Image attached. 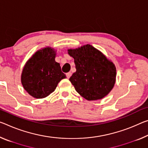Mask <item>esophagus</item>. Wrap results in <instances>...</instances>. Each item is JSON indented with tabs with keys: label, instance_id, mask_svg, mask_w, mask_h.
<instances>
[{
	"label": "esophagus",
	"instance_id": "1",
	"mask_svg": "<svg viewBox=\"0 0 148 148\" xmlns=\"http://www.w3.org/2000/svg\"><path fill=\"white\" fill-rule=\"evenodd\" d=\"M72 76V73L71 72H68V73H66V77L67 78H70V76Z\"/></svg>",
	"mask_w": 148,
	"mask_h": 148
}]
</instances>
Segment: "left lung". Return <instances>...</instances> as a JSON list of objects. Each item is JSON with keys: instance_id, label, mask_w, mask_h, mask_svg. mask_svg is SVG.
Wrapping results in <instances>:
<instances>
[{"instance_id": "left-lung-1", "label": "left lung", "mask_w": 148, "mask_h": 148, "mask_svg": "<svg viewBox=\"0 0 148 148\" xmlns=\"http://www.w3.org/2000/svg\"><path fill=\"white\" fill-rule=\"evenodd\" d=\"M76 71L69 80L79 95L88 101L101 99L113 88L116 67L101 51L90 45L68 50Z\"/></svg>"}]
</instances>
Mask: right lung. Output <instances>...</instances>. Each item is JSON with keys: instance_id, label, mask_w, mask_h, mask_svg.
<instances>
[{"instance_id": "add662e5", "label": "right lung", "mask_w": 148, "mask_h": 148, "mask_svg": "<svg viewBox=\"0 0 148 148\" xmlns=\"http://www.w3.org/2000/svg\"><path fill=\"white\" fill-rule=\"evenodd\" d=\"M56 51L51 47L37 51L23 67L21 82L24 90L37 99L46 97L53 93L66 75L59 63L55 61Z\"/></svg>"}]
</instances>
